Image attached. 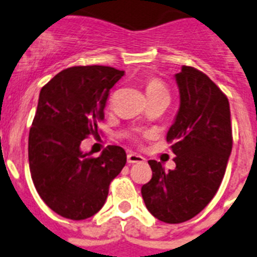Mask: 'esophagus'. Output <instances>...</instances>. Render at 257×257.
<instances>
[{"instance_id":"34e87169","label":"esophagus","mask_w":257,"mask_h":257,"mask_svg":"<svg viewBox=\"0 0 257 257\" xmlns=\"http://www.w3.org/2000/svg\"><path fill=\"white\" fill-rule=\"evenodd\" d=\"M144 157H142L140 154H136V153H128L127 154V163H142L144 162Z\"/></svg>"}]
</instances>
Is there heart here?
<instances>
[{
  "label": "heart",
  "instance_id": "1",
  "mask_svg": "<svg viewBox=\"0 0 257 257\" xmlns=\"http://www.w3.org/2000/svg\"><path fill=\"white\" fill-rule=\"evenodd\" d=\"M145 94L148 100H152L157 97H169V90L161 79L149 78L145 82Z\"/></svg>",
  "mask_w": 257,
  "mask_h": 257
}]
</instances>
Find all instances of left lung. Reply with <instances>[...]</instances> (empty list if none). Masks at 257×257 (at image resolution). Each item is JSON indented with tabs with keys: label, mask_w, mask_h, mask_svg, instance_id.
<instances>
[{
	"label": "left lung",
	"mask_w": 257,
	"mask_h": 257,
	"mask_svg": "<svg viewBox=\"0 0 257 257\" xmlns=\"http://www.w3.org/2000/svg\"><path fill=\"white\" fill-rule=\"evenodd\" d=\"M180 106L166 139L171 143L176 167L165 172L162 163L149 161L152 179L142 188L149 212L167 224L198 215L216 194L231 147L228 97L193 67L175 74Z\"/></svg>",
	"instance_id": "left-lung-1"
}]
</instances>
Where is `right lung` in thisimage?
Here are the masks:
<instances>
[{"label":"right lung","mask_w":257,"mask_h":257,"mask_svg":"<svg viewBox=\"0 0 257 257\" xmlns=\"http://www.w3.org/2000/svg\"><path fill=\"white\" fill-rule=\"evenodd\" d=\"M124 74L104 65L61 70L41 88L32 122L28 158L38 194L54 212L70 220L91 217L108 197L109 184L126 165V152L109 145L96 158L81 142L97 135L109 91Z\"/></svg>","instance_id":"add662e5"}]
</instances>
